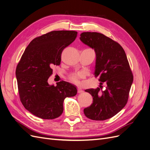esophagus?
I'll use <instances>...</instances> for the list:
<instances>
[{
	"label": "esophagus",
	"instance_id": "1",
	"mask_svg": "<svg viewBox=\"0 0 150 150\" xmlns=\"http://www.w3.org/2000/svg\"><path fill=\"white\" fill-rule=\"evenodd\" d=\"M78 93H81L83 92V90L81 89L80 87H78Z\"/></svg>",
	"mask_w": 150,
	"mask_h": 150
}]
</instances>
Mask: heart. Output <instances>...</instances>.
Returning <instances> with one entry per match:
<instances>
[{
  "mask_svg": "<svg viewBox=\"0 0 150 150\" xmlns=\"http://www.w3.org/2000/svg\"><path fill=\"white\" fill-rule=\"evenodd\" d=\"M81 76L79 74H73L70 76V79L72 81V82L74 83H78V79Z\"/></svg>",
  "mask_w": 150,
  "mask_h": 150,
  "instance_id": "b5f03b06",
  "label": "heart"
}]
</instances>
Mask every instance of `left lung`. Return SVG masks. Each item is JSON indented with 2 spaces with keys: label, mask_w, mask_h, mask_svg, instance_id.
Returning a JSON list of instances; mask_svg holds the SVG:
<instances>
[{
  "label": "left lung",
  "mask_w": 150,
  "mask_h": 150,
  "mask_svg": "<svg viewBox=\"0 0 150 150\" xmlns=\"http://www.w3.org/2000/svg\"><path fill=\"white\" fill-rule=\"evenodd\" d=\"M84 44L94 49L96 53L95 77H99V88L85 90L93 96V103L84 108L88 118L103 121L116 115L128 101L133 81L126 53L120 44L103 34L85 32L80 35ZM107 84L101 91V84Z\"/></svg>",
  "instance_id": "left-lung-1"
}]
</instances>
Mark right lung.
<instances>
[{"instance_id":"obj_1","label":"right lung","mask_w":150,"mask_h":150,"mask_svg":"<svg viewBox=\"0 0 150 150\" xmlns=\"http://www.w3.org/2000/svg\"><path fill=\"white\" fill-rule=\"evenodd\" d=\"M74 30H54L35 38L26 47L16 67L20 99L24 108L40 118L52 120L63 112V102L74 96L76 87L62 81L49 85L54 66L60 65L61 54L77 37Z\"/></svg>"}]
</instances>
